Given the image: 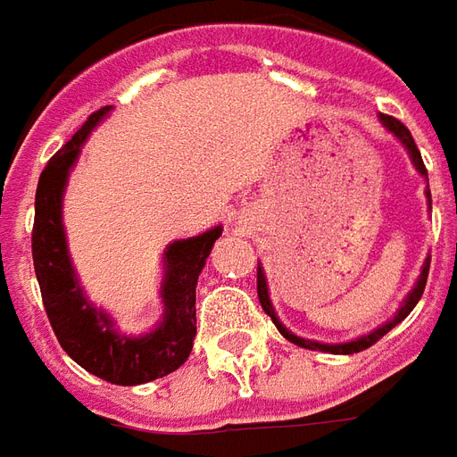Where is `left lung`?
Segmentation results:
<instances>
[{
    "mask_svg": "<svg viewBox=\"0 0 457 457\" xmlns=\"http://www.w3.org/2000/svg\"><path fill=\"white\" fill-rule=\"evenodd\" d=\"M379 121H382V126H385V129H387L392 136H397L399 143L404 145L406 153H409V158H411V162H414L416 172H419V175H421L424 179H428V172H426V165H424V160H421V153H419V148H416L414 138H411V133H409V129H406L404 123L399 121V119H395V116H387V114H379ZM426 199H428V204H431V192H428V189H426ZM428 265H431V258H426L424 261V268H421V275H419V279H416L414 289L406 295V299L397 309L395 319H389L387 324L378 326L375 331H370V334L361 336V338H355V341H348V343L309 341V338H302V336H295L292 331H287V328L282 326V321L278 319V314H275V309H272V302H270V292H268V279H265V272H262L261 262H258V299H261L265 314L272 319V324L278 326L279 334L285 336L287 341L295 343V345H299V348H309V351L334 353V355H351V353H361V351H365V348H370L372 343H378L382 336L389 334V331H392V328H395L399 321H404L406 316L411 314V309L419 304V299H421V295H424L426 278H428Z\"/></svg>",
    "mask_w": 457,
    "mask_h": 457,
    "instance_id": "8db88e82",
    "label": "left lung"
}]
</instances>
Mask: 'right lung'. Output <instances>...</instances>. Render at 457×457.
Returning <instances> with one entry per match:
<instances>
[{"instance_id": "add662e5", "label": "right lung", "mask_w": 457, "mask_h": 457, "mask_svg": "<svg viewBox=\"0 0 457 457\" xmlns=\"http://www.w3.org/2000/svg\"><path fill=\"white\" fill-rule=\"evenodd\" d=\"M109 112L112 106H104L89 116L41 172L31 248L43 306L62 351L96 378L131 387L165 378L189 358L196 336V279L224 228L214 226L199 236L170 243L162 255V321L151 334H119L114 319L85 297L62 228V192L70 170L79 158L89 131Z\"/></svg>"}]
</instances>
